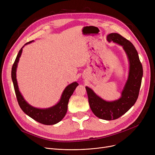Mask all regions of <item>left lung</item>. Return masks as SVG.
Wrapping results in <instances>:
<instances>
[{"label":"left lung","instance_id":"left-lung-1","mask_svg":"<svg viewBox=\"0 0 155 155\" xmlns=\"http://www.w3.org/2000/svg\"><path fill=\"white\" fill-rule=\"evenodd\" d=\"M109 42L123 46L129 61V73L120 98L113 102H107L97 96L91 88L85 87L88 103L94 114L100 119L110 120L117 119L127 112L136 102L143 77V66L134 45L117 33L109 34Z\"/></svg>","mask_w":155,"mask_h":155}]
</instances>
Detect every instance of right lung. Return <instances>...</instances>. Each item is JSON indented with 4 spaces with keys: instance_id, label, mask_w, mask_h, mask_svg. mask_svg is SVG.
I'll return each mask as SVG.
<instances>
[{
    "instance_id": "obj_1",
    "label": "right lung",
    "mask_w": 155,
    "mask_h": 155,
    "mask_svg": "<svg viewBox=\"0 0 155 155\" xmlns=\"http://www.w3.org/2000/svg\"><path fill=\"white\" fill-rule=\"evenodd\" d=\"M32 41L26 43L25 45L29 44ZM22 48L21 49L17 57H16L11 71V77L14 84V91L19 106L24 113L41 124L53 125L58 123V122L62 120L66 114L69 99L75 90L76 87L78 85V84L76 82H73L65 88L61 95L60 102L54 106L46 109H41L32 107L31 105L26 102L21 94L19 91L17 80H16V68H17L18 63L22 51Z\"/></svg>"
}]
</instances>
